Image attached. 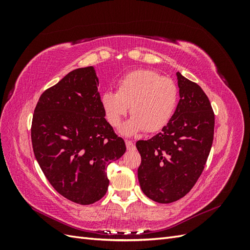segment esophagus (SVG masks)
<instances>
[{
    "label": "esophagus",
    "instance_id": "obj_1",
    "mask_svg": "<svg viewBox=\"0 0 250 250\" xmlns=\"http://www.w3.org/2000/svg\"><path fill=\"white\" fill-rule=\"evenodd\" d=\"M125 143H126V147H127L128 150H134V149H135V145H134V144H133L131 141L126 140Z\"/></svg>",
    "mask_w": 250,
    "mask_h": 250
}]
</instances>
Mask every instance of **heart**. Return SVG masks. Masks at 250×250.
Wrapping results in <instances>:
<instances>
[{
  "label": "heart",
  "instance_id": "b5f03b06",
  "mask_svg": "<svg viewBox=\"0 0 250 250\" xmlns=\"http://www.w3.org/2000/svg\"><path fill=\"white\" fill-rule=\"evenodd\" d=\"M178 103V88L172 79L151 70L126 74L117 84V92L107 90L101 96L105 118L112 127H119L130 106L132 117L122 127L126 135L140 131L156 132L172 119Z\"/></svg>",
  "mask_w": 250,
  "mask_h": 250
}]
</instances>
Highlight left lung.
<instances>
[{"label": "left lung", "mask_w": 250, "mask_h": 250, "mask_svg": "<svg viewBox=\"0 0 250 250\" xmlns=\"http://www.w3.org/2000/svg\"><path fill=\"white\" fill-rule=\"evenodd\" d=\"M176 76L180 99L170 122L153 138L137 142L140 186L158 203L174 202L191 191L214 140L215 115L208 96L197 83L179 72Z\"/></svg>", "instance_id": "left-lung-1"}]
</instances>
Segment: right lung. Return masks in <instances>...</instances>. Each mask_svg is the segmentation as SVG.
<instances>
[{
    "mask_svg": "<svg viewBox=\"0 0 250 250\" xmlns=\"http://www.w3.org/2000/svg\"><path fill=\"white\" fill-rule=\"evenodd\" d=\"M98 85L93 66L70 72L42 94L31 126L44 176L60 195L83 206L106 194L108 165L126 151L104 118Z\"/></svg>",
    "mask_w": 250,
    "mask_h": 250,
    "instance_id": "1",
    "label": "right lung"
}]
</instances>
